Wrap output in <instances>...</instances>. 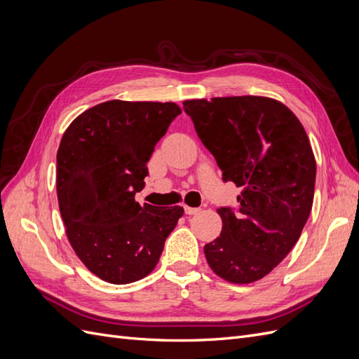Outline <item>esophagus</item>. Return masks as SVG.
Listing matches in <instances>:
<instances>
[{
	"mask_svg": "<svg viewBox=\"0 0 359 359\" xmlns=\"http://www.w3.org/2000/svg\"><path fill=\"white\" fill-rule=\"evenodd\" d=\"M184 211H186V214L189 215H193V214H198L201 211V208H191V206H184Z\"/></svg>",
	"mask_w": 359,
	"mask_h": 359,
	"instance_id": "obj_1",
	"label": "esophagus"
}]
</instances>
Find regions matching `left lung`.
Instances as JSON below:
<instances>
[{
	"mask_svg": "<svg viewBox=\"0 0 359 359\" xmlns=\"http://www.w3.org/2000/svg\"><path fill=\"white\" fill-rule=\"evenodd\" d=\"M223 181L243 191L240 208H219L220 236L203 247L214 273L235 285L269 274L299 240L311 211L316 160L299 119L260 95L182 103Z\"/></svg>",
	"mask_w": 359,
	"mask_h": 359,
	"instance_id": "obj_1",
	"label": "left lung"
}]
</instances>
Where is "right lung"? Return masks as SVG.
I'll list each match as a JSON object with an SVG mask.
<instances>
[{
  "label": "right lung",
  "instance_id": "obj_1",
  "mask_svg": "<svg viewBox=\"0 0 359 359\" xmlns=\"http://www.w3.org/2000/svg\"><path fill=\"white\" fill-rule=\"evenodd\" d=\"M177 103L109 100L74 118L57 153L60 212L74 253L112 285L147 277L158 262L182 206L139 205L147 163Z\"/></svg>",
  "mask_w": 359,
  "mask_h": 359
}]
</instances>
